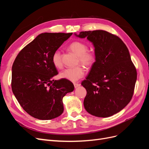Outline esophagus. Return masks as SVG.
<instances>
[{"label": "esophagus", "mask_w": 149, "mask_h": 149, "mask_svg": "<svg viewBox=\"0 0 149 149\" xmlns=\"http://www.w3.org/2000/svg\"><path fill=\"white\" fill-rule=\"evenodd\" d=\"M81 84H79V83H74V88H78V86H79Z\"/></svg>", "instance_id": "esophagus-1"}]
</instances>
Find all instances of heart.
I'll list each match as a JSON object with an SVG mask.
<instances>
[{"label":"heart","mask_w":149,"mask_h":149,"mask_svg":"<svg viewBox=\"0 0 149 149\" xmlns=\"http://www.w3.org/2000/svg\"><path fill=\"white\" fill-rule=\"evenodd\" d=\"M69 48L70 50L78 56V64H82L84 66L91 67L96 61V54L93 50L88 49V45L83 42L75 41L71 43ZM52 63L57 68L61 69L63 66L62 53L60 50L57 49L52 55ZM85 74V70L81 65L73 68H68L61 72L60 76L61 78L69 80L70 81H76L83 77Z\"/></svg>","instance_id":"obj_1"}]
</instances>
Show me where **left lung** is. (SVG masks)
<instances>
[{"label":"left lung","mask_w":149,"mask_h":149,"mask_svg":"<svg viewBox=\"0 0 149 149\" xmlns=\"http://www.w3.org/2000/svg\"><path fill=\"white\" fill-rule=\"evenodd\" d=\"M77 36L93 42L96 54L95 63L81 83L87 91L85 109L100 118L118 113L132 100L137 80L127 47L118 36L104 30L81 31Z\"/></svg>","instance_id":"obj_1"}]
</instances>
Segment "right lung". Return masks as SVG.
I'll return each mask as SVG.
<instances>
[{
    "instance_id": "right-lung-1",
    "label": "right lung",
    "mask_w": 149,
    "mask_h": 149,
    "mask_svg": "<svg viewBox=\"0 0 149 149\" xmlns=\"http://www.w3.org/2000/svg\"><path fill=\"white\" fill-rule=\"evenodd\" d=\"M73 33H43L18 54L12 65V89L27 113L40 120H50L63 112V97L74 90L70 81L54 80L58 74L52 63L53 53Z\"/></svg>"
}]
</instances>
